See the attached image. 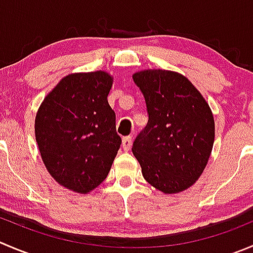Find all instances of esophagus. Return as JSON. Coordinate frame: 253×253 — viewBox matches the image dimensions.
<instances>
[{"mask_svg":"<svg viewBox=\"0 0 253 253\" xmlns=\"http://www.w3.org/2000/svg\"><path fill=\"white\" fill-rule=\"evenodd\" d=\"M131 144H132V137L131 136H126L122 138V147H124L125 151H128L131 148Z\"/></svg>","mask_w":253,"mask_h":253,"instance_id":"34e87169","label":"esophagus"}]
</instances>
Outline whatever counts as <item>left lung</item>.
Here are the masks:
<instances>
[{"label":"left lung","mask_w":253,"mask_h":253,"mask_svg":"<svg viewBox=\"0 0 253 253\" xmlns=\"http://www.w3.org/2000/svg\"><path fill=\"white\" fill-rule=\"evenodd\" d=\"M146 101L148 122L132 152L144 179L166 194L192 186L211 153L215 124L211 110L185 77L168 70L133 75Z\"/></svg>","instance_id":"obj_1"}]
</instances>
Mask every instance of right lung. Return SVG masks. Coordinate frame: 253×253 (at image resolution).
<instances>
[{
  "mask_svg": "<svg viewBox=\"0 0 253 253\" xmlns=\"http://www.w3.org/2000/svg\"><path fill=\"white\" fill-rule=\"evenodd\" d=\"M112 78L104 72L61 79L36 117V139L54 179L87 193L105 180L121 146L116 115L107 102Z\"/></svg>",
  "mask_w": 253,
  "mask_h": 253,
  "instance_id": "obj_1",
  "label": "right lung"
}]
</instances>
